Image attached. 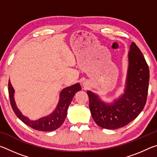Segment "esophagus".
<instances>
[{
	"label": "esophagus",
	"instance_id": "esophagus-1",
	"mask_svg": "<svg viewBox=\"0 0 157 157\" xmlns=\"http://www.w3.org/2000/svg\"><path fill=\"white\" fill-rule=\"evenodd\" d=\"M83 86H84V87H86L87 86H88V84H87L86 82H84V83H83Z\"/></svg>",
	"mask_w": 157,
	"mask_h": 157
}]
</instances>
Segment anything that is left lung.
Segmentation results:
<instances>
[{
  "label": "left lung",
  "mask_w": 157,
  "mask_h": 157,
  "mask_svg": "<svg viewBox=\"0 0 157 157\" xmlns=\"http://www.w3.org/2000/svg\"><path fill=\"white\" fill-rule=\"evenodd\" d=\"M123 92L111 102L87 91L91 116L98 126L116 129L128 124L143 111L147 100L150 71L143 53L134 42L127 54Z\"/></svg>",
  "instance_id": "1"
}]
</instances>
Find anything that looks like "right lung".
<instances>
[{
  "instance_id": "obj_1",
  "label": "right lung",
  "mask_w": 157,
  "mask_h": 157,
  "mask_svg": "<svg viewBox=\"0 0 157 157\" xmlns=\"http://www.w3.org/2000/svg\"><path fill=\"white\" fill-rule=\"evenodd\" d=\"M82 89L80 84L76 83L72 86L63 89L59 94V99L55 110L49 115L37 119L35 121L30 120L18 109L14 100L15 90L9 80L8 91L10 95V104L13 111L20 120L28 126L34 129L41 132H51L59 128L63 123L67 116V109L70 105L74 95Z\"/></svg>"
}]
</instances>
